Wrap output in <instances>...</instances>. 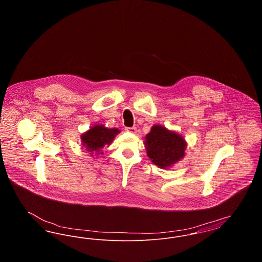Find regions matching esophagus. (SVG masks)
<instances>
[{"label":"esophagus","mask_w":262,"mask_h":262,"mask_svg":"<svg viewBox=\"0 0 262 262\" xmlns=\"http://www.w3.org/2000/svg\"><path fill=\"white\" fill-rule=\"evenodd\" d=\"M125 130H126V132H129V133H132V134H136V133H137V127H136V126L126 127V128H125Z\"/></svg>","instance_id":"1"}]
</instances>
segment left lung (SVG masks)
<instances>
[{
    "instance_id": "left-lung-1",
    "label": "left lung",
    "mask_w": 262,
    "mask_h": 262,
    "mask_svg": "<svg viewBox=\"0 0 262 262\" xmlns=\"http://www.w3.org/2000/svg\"><path fill=\"white\" fill-rule=\"evenodd\" d=\"M144 144L147 156L161 169L170 168L183 159L187 148L184 137L160 125L151 127Z\"/></svg>"
}]
</instances>
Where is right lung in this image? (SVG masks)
<instances>
[{
	"label": "right lung",
	"instance_id": "obj_1",
	"mask_svg": "<svg viewBox=\"0 0 262 262\" xmlns=\"http://www.w3.org/2000/svg\"><path fill=\"white\" fill-rule=\"evenodd\" d=\"M119 133L120 130L118 128H108L102 125H94L81 135V143L85 149L91 152V155L94 152L98 154L105 145L112 143L113 139Z\"/></svg>",
	"mask_w": 262,
	"mask_h": 262
}]
</instances>
